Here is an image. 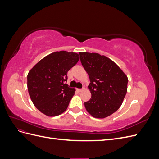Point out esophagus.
I'll return each mask as SVG.
<instances>
[{"label":"esophagus","mask_w":159,"mask_h":159,"mask_svg":"<svg viewBox=\"0 0 159 159\" xmlns=\"http://www.w3.org/2000/svg\"><path fill=\"white\" fill-rule=\"evenodd\" d=\"M76 90H77V91H78V92H81V91H82L83 89H77Z\"/></svg>","instance_id":"obj_1"}]
</instances>
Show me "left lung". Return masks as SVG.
<instances>
[{
	"label": "left lung",
	"instance_id": "left-lung-1",
	"mask_svg": "<svg viewBox=\"0 0 159 159\" xmlns=\"http://www.w3.org/2000/svg\"><path fill=\"white\" fill-rule=\"evenodd\" d=\"M81 64L88 74L91 99L84 103L95 118H105L120 107L127 91L128 78L109 57L98 53L80 52Z\"/></svg>",
	"mask_w": 159,
	"mask_h": 159
}]
</instances>
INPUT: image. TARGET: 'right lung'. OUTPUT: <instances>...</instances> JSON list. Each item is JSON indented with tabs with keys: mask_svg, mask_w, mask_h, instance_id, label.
Here are the masks:
<instances>
[{
	"mask_svg": "<svg viewBox=\"0 0 159 159\" xmlns=\"http://www.w3.org/2000/svg\"><path fill=\"white\" fill-rule=\"evenodd\" d=\"M79 60L77 53L55 52L40 60L28 72V93L40 112L54 117L68 108L75 89L66 84L67 73Z\"/></svg>",
	"mask_w": 159,
	"mask_h": 159,
	"instance_id": "right-lung-1",
	"label": "right lung"
}]
</instances>
